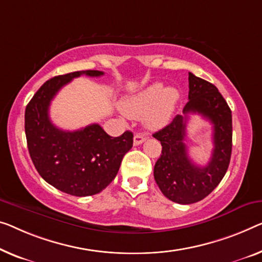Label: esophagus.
<instances>
[{"mask_svg":"<svg viewBox=\"0 0 262 262\" xmlns=\"http://www.w3.org/2000/svg\"><path fill=\"white\" fill-rule=\"evenodd\" d=\"M147 136H144L143 134H136L134 136V146H139V144L143 143L144 141H146Z\"/></svg>","mask_w":262,"mask_h":262,"instance_id":"esophagus-1","label":"esophagus"}]
</instances>
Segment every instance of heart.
<instances>
[{"label": "heart", "mask_w": 262, "mask_h": 262, "mask_svg": "<svg viewBox=\"0 0 262 262\" xmlns=\"http://www.w3.org/2000/svg\"><path fill=\"white\" fill-rule=\"evenodd\" d=\"M178 100L177 89L165 88L161 82H155L138 93L123 97L120 108L129 118L143 116V122L149 129H160L169 122Z\"/></svg>", "instance_id": "heart-1"}]
</instances>
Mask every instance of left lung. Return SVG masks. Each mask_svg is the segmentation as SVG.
<instances>
[{
    "label": "left lung",
    "mask_w": 262,
    "mask_h": 262,
    "mask_svg": "<svg viewBox=\"0 0 262 262\" xmlns=\"http://www.w3.org/2000/svg\"><path fill=\"white\" fill-rule=\"evenodd\" d=\"M189 101L183 114L153 134L162 151L154 166V179L169 200L181 205L205 199L220 183L232 154V112L215 85L189 73ZM188 114H199L213 124V153L201 167L189 159L184 144Z\"/></svg>",
    "instance_id": "left-lung-1"
}]
</instances>
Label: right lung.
Returning a JSON list of instances; mask_svg holds the SVG:
<instances>
[{
  "label": "right lung",
  "mask_w": 262,
  "mask_h": 262,
  "mask_svg": "<svg viewBox=\"0 0 262 262\" xmlns=\"http://www.w3.org/2000/svg\"><path fill=\"white\" fill-rule=\"evenodd\" d=\"M81 75L97 77L103 72L82 70L45 82L27 104L25 130L31 161L42 179L63 193L88 196L114 180L124 154L133 147V133L113 138L97 123L73 132L54 126L50 102L63 85Z\"/></svg>",
  "instance_id": "right-lung-1"
}]
</instances>
